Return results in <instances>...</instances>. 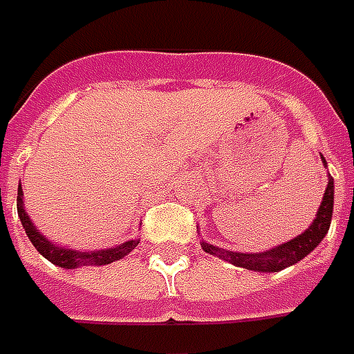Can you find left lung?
<instances>
[{
    "instance_id": "left-lung-1",
    "label": "left lung",
    "mask_w": 354,
    "mask_h": 354,
    "mask_svg": "<svg viewBox=\"0 0 354 354\" xmlns=\"http://www.w3.org/2000/svg\"><path fill=\"white\" fill-rule=\"evenodd\" d=\"M326 165V160L322 158ZM333 213V179L328 177V187L324 190V198L322 204L318 207L315 221L310 223V227L299 236H295L290 242L270 248L267 252L261 253H242V252H229V250H221L215 248L213 244H207L202 240V250L205 253L217 255L223 261H229L236 267L242 269L255 270V272H278V270L292 267L297 261H301L303 257H307L315 248H317L322 238L328 234L330 230V223H332Z\"/></svg>"
}]
</instances>
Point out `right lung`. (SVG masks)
Wrapping results in <instances>:
<instances>
[{
    "label": "right lung",
    "instance_id": "add662e5",
    "mask_svg": "<svg viewBox=\"0 0 354 354\" xmlns=\"http://www.w3.org/2000/svg\"><path fill=\"white\" fill-rule=\"evenodd\" d=\"M22 198H24L22 187H19L17 212H19V219H21L22 227H24L26 234H28L30 242L34 244V248L44 255L45 259H49L57 267L77 269V267H101V265H109V263H114L125 257L127 253L133 252L137 248V244H139V240H127V242L116 245V248H106V250H99V252H80V250H72V248H61L55 242H49L41 232H37L34 223L30 221L28 213L24 209Z\"/></svg>",
    "mask_w": 354,
    "mask_h": 354
}]
</instances>
